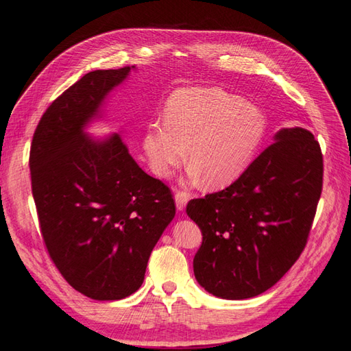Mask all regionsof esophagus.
<instances>
[{"label": "esophagus", "mask_w": 351, "mask_h": 351, "mask_svg": "<svg viewBox=\"0 0 351 351\" xmlns=\"http://www.w3.org/2000/svg\"><path fill=\"white\" fill-rule=\"evenodd\" d=\"M175 202H176V209L182 212L188 203V194L185 191H176Z\"/></svg>", "instance_id": "esophagus-1"}]
</instances>
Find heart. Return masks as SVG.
I'll list each match as a JSON object with an SVG mask.
<instances>
[{
	"instance_id": "heart-1",
	"label": "heart",
	"mask_w": 351,
	"mask_h": 351,
	"mask_svg": "<svg viewBox=\"0 0 351 351\" xmlns=\"http://www.w3.org/2000/svg\"><path fill=\"white\" fill-rule=\"evenodd\" d=\"M267 132L263 111L221 87L179 88L167 101L165 121L143 134L149 167L166 178L186 157L190 178L204 176L209 186H226L252 163Z\"/></svg>"
}]
</instances>
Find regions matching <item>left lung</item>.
Returning <instances> with one entry per match:
<instances>
[{
    "label": "left lung",
    "mask_w": 351,
    "mask_h": 351,
    "mask_svg": "<svg viewBox=\"0 0 351 351\" xmlns=\"http://www.w3.org/2000/svg\"><path fill=\"white\" fill-rule=\"evenodd\" d=\"M323 185V156L313 133L280 129L226 190L190 200L202 230L194 276L209 293L246 300L287 273L307 245Z\"/></svg>",
    "instance_id": "1"
}]
</instances>
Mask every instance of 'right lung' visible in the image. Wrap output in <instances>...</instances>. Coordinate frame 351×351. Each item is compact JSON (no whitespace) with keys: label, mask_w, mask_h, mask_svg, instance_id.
Masks as SVG:
<instances>
[{"label":"right lung","mask_w":351,"mask_h":351,"mask_svg":"<svg viewBox=\"0 0 351 351\" xmlns=\"http://www.w3.org/2000/svg\"><path fill=\"white\" fill-rule=\"evenodd\" d=\"M132 69H97L80 78L43 114L31 143L44 245L65 280L97 301L139 289L176 210L170 188L143 172L121 134L92 141L84 132Z\"/></svg>","instance_id":"add662e5"}]
</instances>
